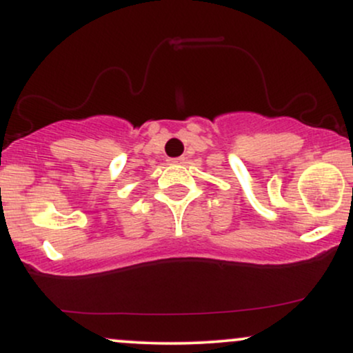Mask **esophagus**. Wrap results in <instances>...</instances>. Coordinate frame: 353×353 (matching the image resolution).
<instances>
[{
    "mask_svg": "<svg viewBox=\"0 0 353 353\" xmlns=\"http://www.w3.org/2000/svg\"><path fill=\"white\" fill-rule=\"evenodd\" d=\"M169 161H171L172 164H181L184 159H182V157H174V159H169Z\"/></svg>",
    "mask_w": 353,
    "mask_h": 353,
    "instance_id": "34e87169",
    "label": "esophagus"
}]
</instances>
